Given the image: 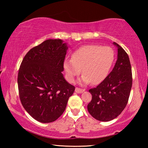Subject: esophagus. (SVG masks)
Wrapping results in <instances>:
<instances>
[{
    "label": "esophagus",
    "mask_w": 148,
    "mask_h": 148,
    "mask_svg": "<svg viewBox=\"0 0 148 148\" xmlns=\"http://www.w3.org/2000/svg\"><path fill=\"white\" fill-rule=\"evenodd\" d=\"M75 91H76L77 93H82L84 91H85V89L79 88V87H76V89H75Z\"/></svg>",
    "instance_id": "esophagus-1"
}]
</instances>
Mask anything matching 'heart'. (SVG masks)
Returning a JSON list of instances; mask_svg holds the SVG:
<instances>
[{
  "instance_id": "heart-1",
  "label": "heart",
  "mask_w": 148,
  "mask_h": 148,
  "mask_svg": "<svg viewBox=\"0 0 148 148\" xmlns=\"http://www.w3.org/2000/svg\"><path fill=\"white\" fill-rule=\"evenodd\" d=\"M114 60L113 49L110 47L98 45H87L75 51L72 59H66L64 68L68 79L74 82L81 73V82L99 84L106 78Z\"/></svg>"
}]
</instances>
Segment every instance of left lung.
<instances>
[{
  "label": "left lung",
  "mask_w": 148,
  "mask_h": 148,
  "mask_svg": "<svg viewBox=\"0 0 148 148\" xmlns=\"http://www.w3.org/2000/svg\"><path fill=\"white\" fill-rule=\"evenodd\" d=\"M117 60L111 72L99 86L90 89L92 100L87 105L91 116L99 121H109L117 117L127 106L132 76L128 54L116 42Z\"/></svg>",
  "instance_id": "obj_1"
}]
</instances>
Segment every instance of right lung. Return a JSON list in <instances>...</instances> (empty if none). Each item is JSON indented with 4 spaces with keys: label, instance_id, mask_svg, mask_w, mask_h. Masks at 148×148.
I'll use <instances>...</instances> for the list:
<instances>
[{
    "label": "right lung",
    "instance_id": "right-lung-1",
    "mask_svg": "<svg viewBox=\"0 0 148 148\" xmlns=\"http://www.w3.org/2000/svg\"><path fill=\"white\" fill-rule=\"evenodd\" d=\"M67 49L61 40H47L30 49L20 65V101L36 121L46 123L58 119L74 91L61 73Z\"/></svg>",
    "mask_w": 148,
    "mask_h": 148
}]
</instances>
